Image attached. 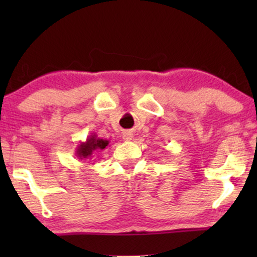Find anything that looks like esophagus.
<instances>
[{"instance_id":"34e87169","label":"esophagus","mask_w":257,"mask_h":257,"mask_svg":"<svg viewBox=\"0 0 257 257\" xmlns=\"http://www.w3.org/2000/svg\"><path fill=\"white\" fill-rule=\"evenodd\" d=\"M132 137L133 135L131 132H124V135H122V139H124L125 142H130V140H132Z\"/></svg>"}]
</instances>
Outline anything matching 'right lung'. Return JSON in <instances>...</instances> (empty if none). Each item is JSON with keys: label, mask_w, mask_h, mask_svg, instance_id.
I'll list each match as a JSON object with an SVG mask.
<instances>
[{"label": "right lung", "mask_w": 257, "mask_h": 257, "mask_svg": "<svg viewBox=\"0 0 257 257\" xmlns=\"http://www.w3.org/2000/svg\"><path fill=\"white\" fill-rule=\"evenodd\" d=\"M108 143H110L108 140L98 138L96 133H92L87 137L85 142L78 144L76 149V157L84 161L92 159L94 154L103 151L108 145Z\"/></svg>", "instance_id": "obj_1"}]
</instances>
